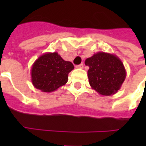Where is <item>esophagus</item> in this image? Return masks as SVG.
Returning a JSON list of instances; mask_svg holds the SVG:
<instances>
[{
    "mask_svg": "<svg viewBox=\"0 0 146 146\" xmlns=\"http://www.w3.org/2000/svg\"><path fill=\"white\" fill-rule=\"evenodd\" d=\"M76 69H83L84 68V64H80V65H77L76 66Z\"/></svg>",
    "mask_w": 146,
    "mask_h": 146,
    "instance_id": "1",
    "label": "esophagus"
}]
</instances>
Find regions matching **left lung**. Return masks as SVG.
<instances>
[{"instance_id":"obj_1","label":"left lung","mask_w":146,"mask_h":146,"mask_svg":"<svg viewBox=\"0 0 146 146\" xmlns=\"http://www.w3.org/2000/svg\"><path fill=\"white\" fill-rule=\"evenodd\" d=\"M88 81L98 94L110 96L119 91L126 78L122 61L116 54L99 51L85 60Z\"/></svg>"}]
</instances>
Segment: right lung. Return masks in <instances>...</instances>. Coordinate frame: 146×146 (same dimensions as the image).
<instances>
[{
    "label": "right lung",
    "instance_id": "obj_1",
    "mask_svg": "<svg viewBox=\"0 0 146 146\" xmlns=\"http://www.w3.org/2000/svg\"><path fill=\"white\" fill-rule=\"evenodd\" d=\"M74 69L73 63L62 59L57 52L41 54L31 68V81L42 92H52L65 85L68 75Z\"/></svg>",
    "mask_w": 146,
    "mask_h": 146
}]
</instances>
